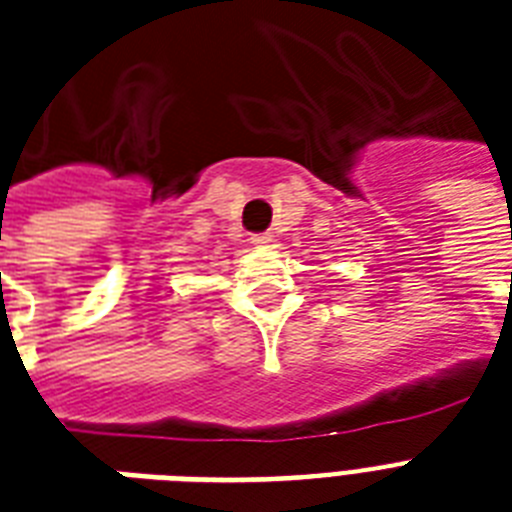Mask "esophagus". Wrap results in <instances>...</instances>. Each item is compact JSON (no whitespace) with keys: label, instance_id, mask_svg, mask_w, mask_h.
I'll use <instances>...</instances> for the list:
<instances>
[{"label":"esophagus","instance_id":"1","mask_svg":"<svg viewBox=\"0 0 512 512\" xmlns=\"http://www.w3.org/2000/svg\"><path fill=\"white\" fill-rule=\"evenodd\" d=\"M249 241H252L255 247L263 249V247H268V244H271L273 236H271V233H255V236H252V239H249Z\"/></svg>","mask_w":512,"mask_h":512}]
</instances>
